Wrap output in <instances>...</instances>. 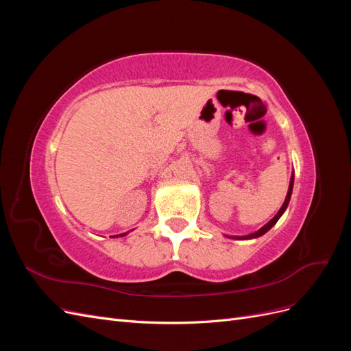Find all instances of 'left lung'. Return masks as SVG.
<instances>
[{"label": "left lung", "mask_w": 351, "mask_h": 351, "mask_svg": "<svg viewBox=\"0 0 351 351\" xmlns=\"http://www.w3.org/2000/svg\"><path fill=\"white\" fill-rule=\"evenodd\" d=\"M293 182H294V176L291 177V180H290V187H289V193H287V197H285V200H284V204H282V206H281V209L278 210V214L275 215L267 226H263L259 231H256V232H253V234H250V236H246L244 239H256V237H261V236H263L265 232H267L268 230H271L274 226H275V222H277L278 219H280V217L284 214V210H285V208L289 206V202H290V197H291V190H293Z\"/></svg>", "instance_id": "8db88e82"}]
</instances>
